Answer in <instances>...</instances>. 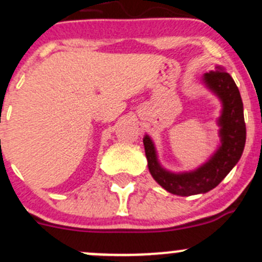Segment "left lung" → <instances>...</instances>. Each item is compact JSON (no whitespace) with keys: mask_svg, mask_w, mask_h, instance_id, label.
I'll use <instances>...</instances> for the list:
<instances>
[{"mask_svg":"<svg viewBox=\"0 0 262 262\" xmlns=\"http://www.w3.org/2000/svg\"><path fill=\"white\" fill-rule=\"evenodd\" d=\"M201 84L215 95L222 105L216 120L219 144L215 151L201 165L192 170L172 172L162 165L154 141L144 135L145 155L151 177L165 191L178 196L206 193L225 178L242 157L246 144V125L243 103L234 80L223 66L201 76Z\"/></svg>","mask_w":262,"mask_h":262,"instance_id":"obj_1","label":"left lung"}]
</instances>
